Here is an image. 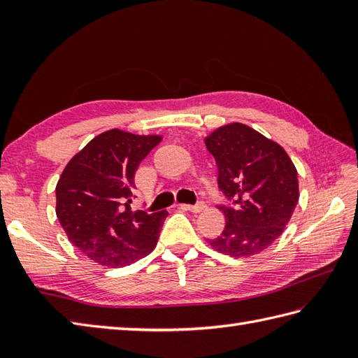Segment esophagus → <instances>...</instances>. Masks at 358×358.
<instances>
[{
	"instance_id": "1",
	"label": "esophagus",
	"mask_w": 358,
	"mask_h": 358,
	"mask_svg": "<svg viewBox=\"0 0 358 358\" xmlns=\"http://www.w3.org/2000/svg\"><path fill=\"white\" fill-rule=\"evenodd\" d=\"M178 208L183 210H191V212H194V214H199V212H203L204 209H206V204H204L203 201H199L196 204H178Z\"/></svg>"
}]
</instances>
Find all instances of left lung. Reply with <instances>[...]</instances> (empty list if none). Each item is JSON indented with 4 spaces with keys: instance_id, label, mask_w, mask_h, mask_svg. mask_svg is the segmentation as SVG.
Returning <instances> with one entry per match:
<instances>
[{
    "instance_id": "8db88e82",
    "label": "left lung",
    "mask_w": 358,
    "mask_h": 358,
    "mask_svg": "<svg viewBox=\"0 0 358 358\" xmlns=\"http://www.w3.org/2000/svg\"><path fill=\"white\" fill-rule=\"evenodd\" d=\"M204 143L218 167V189L229 200L222 206L224 231L209 245L232 257L262 252L283 234L299 203L294 163L280 144L241 123L217 129Z\"/></svg>"
}]
</instances>
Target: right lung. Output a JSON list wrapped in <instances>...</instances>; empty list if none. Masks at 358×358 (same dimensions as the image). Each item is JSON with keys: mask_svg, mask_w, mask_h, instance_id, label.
Masks as SVG:
<instances>
[{"mask_svg": "<svg viewBox=\"0 0 358 358\" xmlns=\"http://www.w3.org/2000/svg\"><path fill=\"white\" fill-rule=\"evenodd\" d=\"M162 141L112 129L75 155L57 185V217L73 246L110 268L127 266L155 248L167 212L132 210L135 172Z\"/></svg>", "mask_w": 358, "mask_h": 358, "instance_id": "right-lung-1", "label": "right lung"}]
</instances>
